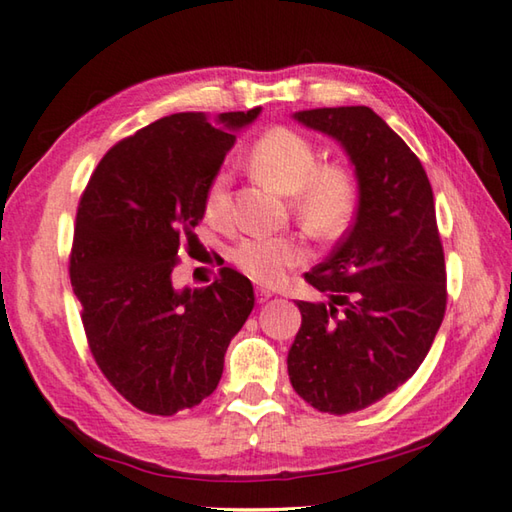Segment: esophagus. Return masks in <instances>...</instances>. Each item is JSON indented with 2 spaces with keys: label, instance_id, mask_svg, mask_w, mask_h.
I'll list each match as a JSON object with an SVG mask.
<instances>
[{
  "label": "esophagus",
  "instance_id": "esophagus-1",
  "mask_svg": "<svg viewBox=\"0 0 512 512\" xmlns=\"http://www.w3.org/2000/svg\"><path fill=\"white\" fill-rule=\"evenodd\" d=\"M274 297V292L272 290H267V288H256V301L258 303H265L267 299H272Z\"/></svg>",
  "mask_w": 512,
  "mask_h": 512
}]
</instances>
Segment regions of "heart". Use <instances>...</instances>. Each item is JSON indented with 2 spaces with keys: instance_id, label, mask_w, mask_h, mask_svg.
<instances>
[{
  "instance_id": "heart-1",
  "label": "heart",
  "mask_w": 512,
  "mask_h": 512,
  "mask_svg": "<svg viewBox=\"0 0 512 512\" xmlns=\"http://www.w3.org/2000/svg\"><path fill=\"white\" fill-rule=\"evenodd\" d=\"M247 164L283 195H292V211L310 236L333 240L342 236L355 211V182L337 164H319L317 148L290 128H272L251 146ZM204 213L213 224L229 218V173L220 170L204 197ZM238 270L261 285H276L292 267L306 261L299 238H245L233 249Z\"/></svg>"
}]
</instances>
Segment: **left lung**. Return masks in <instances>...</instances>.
<instances>
[{
  "mask_svg": "<svg viewBox=\"0 0 512 512\" xmlns=\"http://www.w3.org/2000/svg\"><path fill=\"white\" fill-rule=\"evenodd\" d=\"M299 123L342 143L360 186L357 215L306 281L326 301H299L288 353L294 391L344 416L402 387L445 317V256L420 159L371 107H319Z\"/></svg>",
  "mask_w": 512,
  "mask_h": 512,
  "instance_id": "left-lung-1",
  "label": "left lung"
}]
</instances>
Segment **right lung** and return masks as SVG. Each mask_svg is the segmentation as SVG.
Returning <instances> with one entry per match:
<instances>
[{
  "label": "right lung",
  "mask_w": 512,
  "mask_h": 512,
  "mask_svg": "<svg viewBox=\"0 0 512 512\" xmlns=\"http://www.w3.org/2000/svg\"><path fill=\"white\" fill-rule=\"evenodd\" d=\"M261 107L179 112L105 152L80 195L69 279L98 369L152 416L211 396L224 353L254 308L247 276L222 267L206 288L175 290L179 251L197 240L204 197L236 130Z\"/></svg>",
  "instance_id": "right-lung-1"
}]
</instances>
